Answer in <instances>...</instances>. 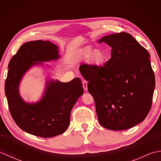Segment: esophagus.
<instances>
[{
    "instance_id": "1",
    "label": "esophagus",
    "mask_w": 161,
    "mask_h": 161,
    "mask_svg": "<svg viewBox=\"0 0 161 161\" xmlns=\"http://www.w3.org/2000/svg\"><path fill=\"white\" fill-rule=\"evenodd\" d=\"M82 84H83L84 90L85 91H87V89H88V88H87V85H88V84H87V82H86V81H83V83H82Z\"/></svg>"
}]
</instances>
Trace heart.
Instances as JSON below:
<instances>
[{
	"mask_svg": "<svg viewBox=\"0 0 161 161\" xmlns=\"http://www.w3.org/2000/svg\"><path fill=\"white\" fill-rule=\"evenodd\" d=\"M78 59L100 66L105 63L107 60V55L102 50L95 49L93 50L91 48H88L78 56Z\"/></svg>",
	"mask_w": 161,
	"mask_h": 161,
	"instance_id": "obj_1",
	"label": "heart"
}]
</instances>
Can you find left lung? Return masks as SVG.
<instances>
[{
    "label": "left lung",
    "mask_w": 161,
    "mask_h": 161,
    "mask_svg": "<svg viewBox=\"0 0 161 161\" xmlns=\"http://www.w3.org/2000/svg\"><path fill=\"white\" fill-rule=\"evenodd\" d=\"M111 47L103 66L81 65L88 91L93 97L100 124L113 131L142 122L152 107L155 76L150 55L129 33L104 36L98 41Z\"/></svg>",
    "instance_id": "1"
}]
</instances>
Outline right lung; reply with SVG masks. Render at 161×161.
Wrapping results in <instances>:
<instances>
[{"mask_svg": "<svg viewBox=\"0 0 161 161\" xmlns=\"http://www.w3.org/2000/svg\"><path fill=\"white\" fill-rule=\"evenodd\" d=\"M59 59L57 45L49 41L37 40L24 43L9 63L5 93L10 114L19 127L30 134L51 138L66 131L72 108L84 93L80 78L69 82L47 79L39 101L30 103L20 96V83L30 68Z\"/></svg>", "mask_w": 161, "mask_h": 161, "instance_id": "1", "label": "right lung"}]
</instances>
